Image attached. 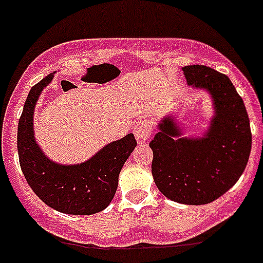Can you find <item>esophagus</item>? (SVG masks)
<instances>
[{
  "mask_svg": "<svg viewBox=\"0 0 263 263\" xmlns=\"http://www.w3.org/2000/svg\"><path fill=\"white\" fill-rule=\"evenodd\" d=\"M154 129V122L148 118H142L135 126V136L138 143H145L152 135Z\"/></svg>",
  "mask_w": 263,
  "mask_h": 263,
  "instance_id": "1",
  "label": "esophagus"
}]
</instances>
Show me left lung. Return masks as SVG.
Here are the masks:
<instances>
[{"label": "left lung", "instance_id": "8db88e82", "mask_svg": "<svg viewBox=\"0 0 263 263\" xmlns=\"http://www.w3.org/2000/svg\"><path fill=\"white\" fill-rule=\"evenodd\" d=\"M187 83L212 95L215 117L202 138H180L172 117L163 118L149 142L151 170L163 196L184 204H206L226 193L243 174L252 146L246 107L226 74L203 65L184 66Z\"/></svg>", "mask_w": 263, "mask_h": 263}]
</instances>
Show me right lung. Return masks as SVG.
<instances>
[{"label": "right lung", "mask_w": 263, "mask_h": 263, "mask_svg": "<svg viewBox=\"0 0 263 263\" xmlns=\"http://www.w3.org/2000/svg\"><path fill=\"white\" fill-rule=\"evenodd\" d=\"M52 77L50 73L36 83L25 102L17 131L20 166L32 191L47 206L68 215H93L112 201L121 168L137 142L128 134L103 147L91 160L74 166L48 160L34 141L32 118L37 99Z\"/></svg>", "instance_id": "obj_1"}]
</instances>
